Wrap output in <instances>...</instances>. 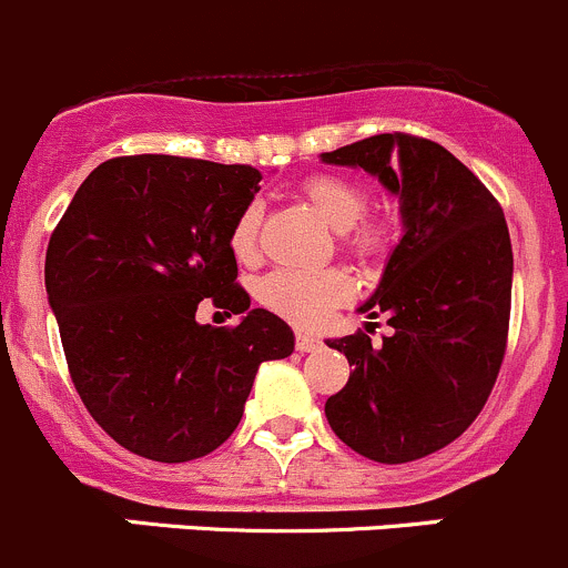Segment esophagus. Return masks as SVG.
Wrapping results in <instances>:
<instances>
[{"label":"esophagus","mask_w":568,"mask_h":568,"mask_svg":"<svg viewBox=\"0 0 568 568\" xmlns=\"http://www.w3.org/2000/svg\"><path fill=\"white\" fill-rule=\"evenodd\" d=\"M295 347L301 353H314V351H320V347H323V339H320V336H314V334H297L295 336Z\"/></svg>","instance_id":"obj_1"}]
</instances>
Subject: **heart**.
I'll return each mask as SVG.
<instances>
[{"mask_svg":"<svg viewBox=\"0 0 568 568\" xmlns=\"http://www.w3.org/2000/svg\"><path fill=\"white\" fill-rule=\"evenodd\" d=\"M301 195L314 206L331 229L339 232L342 245L356 256H373L389 237V223L378 215H364L367 190L362 182L339 173H314L301 184ZM262 206L248 204L232 226V251L240 260L256 254ZM353 284L342 271H282L267 273L260 282V301L278 317L314 328L325 323L339 303L351 297Z\"/></svg>","mask_w":568,"mask_h":568,"instance_id":"1","label":"heart"}]
</instances>
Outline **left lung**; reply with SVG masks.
Masks as SVG:
<instances>
[{"label":"left lung","instance_id":"1","mask_svg":"<svg viewBox=\"0 0 568 568\" xmlns=\"http://www.w3.org/2000/svg\"><path fill=\"white\" fill-rule=\"evenodd\" d=\"M323 162L378 176L403 215L378 290L358 306L389 314L395 334L381 345L364 331L328 339L353 373L325 417L369 462H417L456 442L494 389L514 282L508 223L486 184L434 140L375 134Z\"/></svg>","mask_w":568,"mask_h":568}]
</instances>
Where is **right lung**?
<instances>
[{
	"instance_id": "add662e5",
	"label": "right lung",
	"mask_w": 568,
	"mask_h": 568,
	"mask_svg": "<svg viewBox=\"0 0 568 568\" xmlns=\"http://www.w3.org/2000/svg\"><path fill=\"white\" fill-rule=\"evenodd\" d=\"M251 165L134 154L82 182L47 248V295L71 381L91 417L134 456L182 464L217 450L262 362L295 351L267 308H248L232 226L260 193ZM245 313L201 326L197 303Z\"/></svg>"
}]
</instances>
